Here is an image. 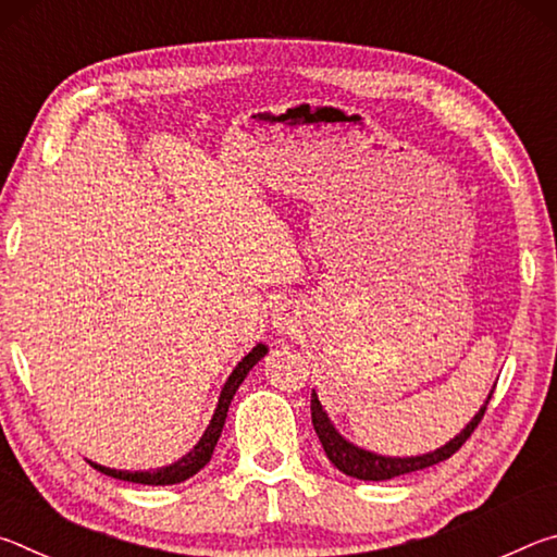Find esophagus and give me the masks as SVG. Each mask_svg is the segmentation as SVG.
<instances>
[{"label": "esophagus", "mask_w": 557, "mask_h": 557, "mask_svg": "<svg viewBox=\"0 0 557 557\" xmlns=\"http://www.w3.org/2000/svg\"><path fill=\"white\" fill-rule=\"evenodd\" d=\"M275 326H277V332H282V334H295L297 332V319L292 314H277Z\"/></svg>", "instance_id": "esophagus-1"}]
</instances>
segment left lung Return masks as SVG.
Returning a JSON list of instances; mask_svg holds the SVG:
<instances>
[{"label": "left lung", "mask_w": 557, "mask_h": 557, "mask_svg": "<svg viewBox=\"0 0 557 557\" xmlns=\"http://www.w3.org/2000/svg\"><path fill=\"white\" fill-rule=\"evenodd\" d=\"M486 405L474 414V420L469 422V425L459 432L455 440H449L445 447H440L435 451H430V455H422V457H379L373 455V451H366V449H358L354 447L351 442H346L338 432L334 430L332 422H329L326 412L322 410V405H319L317 393H312V425L319 442H322V447L326 451V457L332 465L344 471L348 476H356V479H363V482H385V479H395L400 474H410V471H418V469H428L432 465H440V461L449 459L455 451L465 445V442L471 437V432L476 430L479 422H482L484 412H486Z\"/></svg>", "instance_id": "left-lung-1"}]
</instances>
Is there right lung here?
I'll return each mask as SVG.
<instances>
[{
	"label": "right lung",
	"instance_id": "right-lung-1",
	"mask_svg": "<svg viewBox=\"0 0 557 557\" xmlns=\"http://www.w3.org/2000/svg\"><path fill=\"white\" fill-rule=\"evenodd\" d=\"M265 354H268V348L262 346V344H258L248 356L243 358L238 366H235V371L231 373V379L225 381V385H223L221 398H219V408H215L211 425L206 428L203 437L199 440V445H196L191 451H188L186 457L174 461L172 467L154 469V471H117V469H108V467L92 465V461H90V465L96 467L98 471H102V474L122 479V482H135V484H147V486H166V484L186 482L188 476H194L196 471H201L211 461V455H213V449H215V442H219L221 432H223L225 414H228V405L233 400L235 391H238V385L245 381V375L250 373L252 366H256Z\"/></svg>",
	"mask_w": 557,
	"mask_h": 557
}]
</instances>
